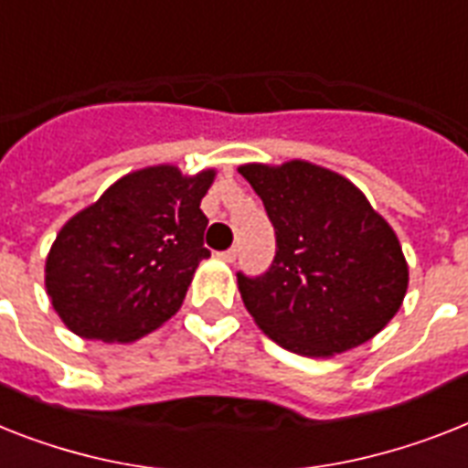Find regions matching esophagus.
Segmentation results:
<instances>
[{
    "mask_svg": "<svg viewBox=\"0 0 468 468\" xmlns=\"http://www.w3.org/2000/svg\"><path fill=\"white\" fill-rule=\"evenodd\" d=\"M218 257H221L223 261H235V257H238V250H235V247H230V250L221 252V254H218Z\"/></svg>",
    "mask_w": 468,
    "mask_h": 468,
    "instance_id": "1",
    "label": "esophagus"
}]
</instances>
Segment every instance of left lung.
Segmentation results:
<instances>
[{
	"label": "left lung",
	"mask_w": 468,
	"mask_h": 468,
	"mask_svg": "<svg viewBox=\"0 0 468 468\" xmlns=\"http://www.w3.org/2000/svg\"><path fill=\"white\" fill-rule=\"evenodd\" d=\"M267 208L276 257L238 273L254 324L288 351L329 358L370 341L404 303L409 264L394 228L348 177L310 161L238 168Z\"/></svg>",
	"instance_id": "obj_1"
}]
</instances>
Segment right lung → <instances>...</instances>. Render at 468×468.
<instances>
[{
    "mask_svg": "<svg viewBox=\"0 0 468 468\" xmlns=\"http://www.w3.org/2000/svg\"><path fill=\"white\" fill-rule=\"evenodd\" d=\"M214 177V168L148 165L64 223L45 260V291L69 332L129 344L180 310L199 261L211 257L199 204Z\"/></svg>",
    "mask_w": 468,
    "mask_h": 468,
    "instance_id": "obj_1",
    "label": "right lung"
}]
</instances>
